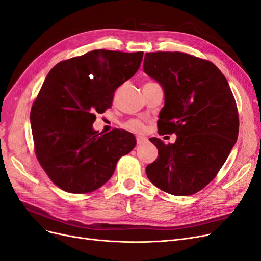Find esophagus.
Listing matches in <instances>:
<instances>
[{
  "label": "esophagus",
  "instance_id": "1",
  "mask_svg": "<svg viewBox=\"0 0 261 261\" xmlns=\"http://www.w3.org/2000/svg\"><path fill=\"white\" fill-rule=\"evenodd\" d=\"M136 141H137V145H141L143 143H145V141H146V138H145V137H140V136H138V137L136 138Z\"/></svg>",
  "mask_w": 261,
  "mask_h": 261
}]
</instances>
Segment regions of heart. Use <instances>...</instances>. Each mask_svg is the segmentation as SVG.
<instances>
[{
  "label": "heart",
  "mask_w": 261,
  "mask_h": 261,
  "mask_svg": "<svg viewBox=\"0 0 261 261\" xmlns=\"http://www.w3.org/2000/svg\"><path fill=\"white\" fill-rule=\"evenodd\" d=\"M125 127L135 133H143L145 130V125L138 120H130L125 124Z\"/></svg>",
  "instance_id": "b5f03b06"
}]
</instances>
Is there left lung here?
Here are the masks:
<instances>
[{"instance_id": "left-lung-1", "label": "left lung", "mask_w": 261, "mask_h": 261, "mask_svg": "<svg viewBox=\"0 0 261 261\" xmlns=\"http://www.w3.org/2000/svg\"><path fill=\"white\" fill-rule=\"evenodd\" d=\"M144 70L164 90L158 132L176 135L169 145L150 138L159 156L147 165L146 174L168 194H196L217 176L238 139L232 90L213 63L184 52L146 53Z\"/></svg>"}]
</instances>
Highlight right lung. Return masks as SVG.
I'll list each match as a JSON object with an SVG mask.
<instances>
[{
	"label": "right lung",
	"mask_w": 261,
	"mask_h": 261,
	"mask_svg": "<svg viewBox=\"0 0 261 261\" xmlns=\"http://www.w3.org/2000/svg\"><path fill=\"white\" fill-rule=\"evenodd\" d=\"M144 52L93 50L58 63L30 111L35 153L46 175L73 194L96 191L136 145L124 129L93 130L97 113L111 108L114 91L138 70Z\"/></svg>",
	"instance_id": "right-lung-1"
}]
</instances>
